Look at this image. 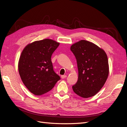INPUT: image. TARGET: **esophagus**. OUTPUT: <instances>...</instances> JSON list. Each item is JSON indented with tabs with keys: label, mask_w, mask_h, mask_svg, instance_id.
<instances>
[{
	"label": "esophagus",
	"mask_w": 127,
	"mask_h": 127,
	"mask_svg": "<svg viewBox=\"0 0 127 127\" xmlns=\"http://www.w3.org/2000/svg\"><path fill=\"white\" fill-rule=\"evenodd\" d=\"M61 77H62V79H65V78H66V75H62L61 76Z\"/></svg>",
	"instance_id": "1"
}]
</instances>
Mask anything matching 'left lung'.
I'll return each instance as SVG.
<instances>
[{"mask_svg":"<svg viewBox=\"0 0 127 127\" xmlns=\"http://www.w3.org/2000/svg\"><path fill=\"white\" fill-rule=\"evenodd\" d=\"M70 50L76 58L79 71L78 80L72 90L82 98L93 96L103 87L108 77L106 54L98 46L84 40L72 45Z\"/></svg>","mask_w":127,"mask_h":127,"instance_id":"obj_1","label":"left lung"}]
</instances>
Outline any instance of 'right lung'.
<instances>
[{
	"label": "right lung",
	"instance_id": "add662e5",
	"mask_svg": "<svg viewBox=\"0 0 127 127\" xmlns=\"http://www.w3.org/2000/svg\"><path fill=\"white\" fill-rule=\"evenodd\" d=\"M59 43L46 39L24 48L18 62V71L31 93L40 95L51 91L61 77L53 70L51 56Z\"/></svg>",
	"mask_w": 127,
	"mask_h": 127
}]
</instances>
